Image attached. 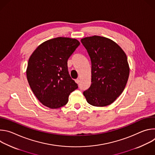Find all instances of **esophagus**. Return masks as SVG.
Here are the masks:
<instances>
[{
	"label": "esophagus",
	"mask_w": 155,
	"mask_h": 155,
	"mask_svg": "<svg viewBox=\"0 0 155 155\" xmlns=\"http://www.w3.org/2000/svg\"><path fill=\"white\" fill-rule=\"evenodd\" d=\"M75 81V82H76L77 84H78V83H80V80H79V79H76Z\"/></svg>",
	"instance_id": "1"
}]
</instances>
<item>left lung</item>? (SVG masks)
Segmentation results:
<instances>
[{
	"label": "left lung",
	"mask_w": 155,
	"mask_h": 155,
	"mask_svg": "<svg viewBox=\"0 0 155 155\" xmlns=\"http://www.w3.org/2000/svg\"><path fill=\"white\" fill-rule=\"evenodd\" d=\"M91 62V84L83 92L88 104L105 107L123 93L129 66L126 53L111 39L94 35L81 39Z\"/></svg>",
	"instance_id": "obj_1"
}]
</instances>
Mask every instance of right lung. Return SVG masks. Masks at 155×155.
Listing matches in <instances>:
<instances>
[{
    "mask_svg": "<svg viewBox=\"0 0 155 155\" xmlns=\"http://www.w3.org/2000/svg\"><path fill=\"white\" fill-rule=\"evenodd\" d=\"M80 44L75 38L56 37L40 44L30 56L27 79L32 92L43 105L50 108L61 107L78 88L69 74L68 60Z\"/></svg>",
    "mask_w": 155,
    "mask_h": 155,
    "instance_id": "add662e5",
    "label": "right lung"
}]
</instances>
